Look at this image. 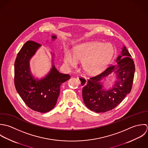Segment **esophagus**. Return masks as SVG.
Returning <instances> with one entry per match:
<instances>
[{
	"mask_svg": "<svg viewBox=\"0 0 148 148\" xmlns=\"http://www.w3.org/2000/svg\"><path fill=\"white\" fill-rule=\"evenodd\" d=\"M77 78L79 81L80 85L84 86V85H85L86 84L87 79H86V78L85 77L82 76V75H79V76H77Z\"/></svg>",
	"mask_w": 148,
	"mask_h": 148,
	"instance_id": "34e87169",
	"label": "esophagus"
}]
</instances>
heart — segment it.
<instances>
[{"label": "heart", "instance_id": "heart-1", "mask_svg": "<svg viewBox=\"0 0 148 148\" xmlns=\"http://www.w3.org/2000/svg\"><path fill=\"white\" fill-rule=\"evenodd\" d=\"M114 49L110 43L92 42L79 45L74 49L73 56L70 53L64 54V62L70 66L77 64L76 60H82V65L89 74H96L111 60Z\"/></svg>", "mask_w": 148, "mask_h": 148}]
</instances>
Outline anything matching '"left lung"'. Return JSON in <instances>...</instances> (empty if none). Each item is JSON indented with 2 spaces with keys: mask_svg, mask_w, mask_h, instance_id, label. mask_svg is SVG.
I'll list each match as a JSON object with an SVG mask.
<instances>
[{
  "mask_svg": "<svg viewBox=\"0 0 148 148\" xmlns=\"http://www.w3.org/2000/svg\"><path fill=\"white\" fill-rule=\"evenodd\" d=\"M122 56L125 57L121 58ZM131 55L125 47L118 56L117 64H110L102 74L90 77L82 89L84 103L90 110L96 113H105L117 106L128 94L133 86L135 64ZM114 71L120 81L109 91L102 89L99 81L105 76Z\"/></svg>",
  "mask_w": 148,
  "mask_h": 148,
  "instance_id": "8db88e82",
  "label": "left lung"
}]
</instances>
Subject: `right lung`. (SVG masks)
Returning a JSON list of instances; mask_svg holds the SVG:
<instances>
[{"label": "right lung", "instance_id": "obj_1", "mask_svg": "<svg viewBox=\"0 0 148 148\" xmlns=\"http://www.w3.org/2000/svg\"><path fill=\"white\" fill-rule=\"evenodd\" d=\"M56 38V36H52ZM40 45L35 41H27L17 54L14 64V84L17 92L31 109L46 113L55 106L63 82L70 79L69 74H62L54 65L49 74L38 81L31 75L29 60Z\"/></svg>", "mask_w": 148, "mask_h": 148}]
</instances>
